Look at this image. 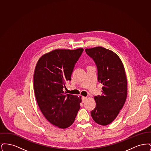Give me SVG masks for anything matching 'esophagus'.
I'll list each match as a JSON object with an SVG mask.
<instances>
[{
  "label": "esophagus",
  "mask_w": 151,
  "mask_h": 151,
  "mask_svg": "<svg viewBox=\"0 0 151 151\" xmlns=\"http://www.w3.org/2000/svg\"><path fill=\"white\" fill-rule=\"evenodd\" d=\"M86 99H87V97H84V96H83V97H81V100H82V102L84 103L86 101Z\"/></svg>",
  "instance_id": "esophagus-1"
}]
</instances>
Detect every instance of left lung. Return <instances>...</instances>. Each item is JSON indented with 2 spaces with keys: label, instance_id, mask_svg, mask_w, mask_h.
Returning <instances> with one entry per match:
<instances>
[{
  "label": "left lung",
  "instance_id": "obj_1",
  "mask_svg": "<svg viewBox=\"0 0 151 151\" xmlns=\"http://www.w3.org/2000/svg\"><path fill=\"white\" fill-rule=\"evenodd\" d=\"M97 68L102 94L94 97L96 108L91 111L94 122L106 126L113 122L122 109L127 94L126 73L122 61L113 51L102 47L86 49Z\"/></svg>",
  "mask_w": 151,
  "mask_h": 151
}]
</instances>
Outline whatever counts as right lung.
Masks as SVG:
<instances>
[{"label": "right lung", "mask_w": 151, "mask_h": 151, "mask_svg": "<svg viewBox=\"0 0 151 151\" xmlns=\"http://www.w3.org/2000/svg\"><path fill=\"white\" fill-rule=\"evenodd\" d=\"M83 50H54L42 55L36 65L33 84L38 105L46 119L60 129L72 125L80 108L81 97L65 94L63 89L71 80Z\"/></svg>", "instance_id": "add662e5"}]
</instances>
